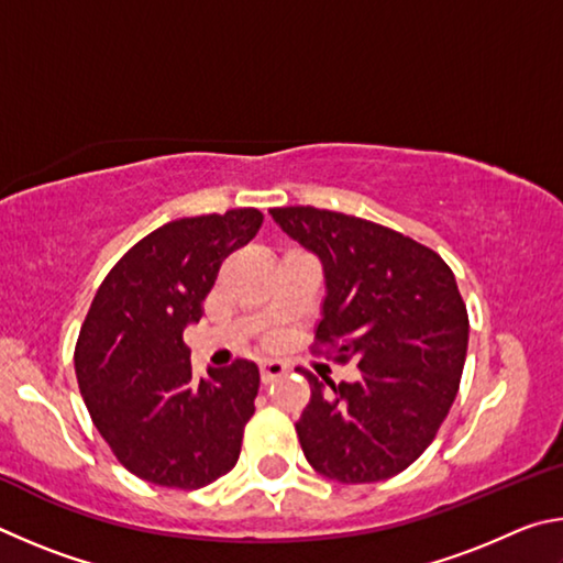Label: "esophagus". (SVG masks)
Listing matches in <instances>:
<instances>
[{
  "mask_svg": "<svg viewBox=\"0 0 563 563\" xmlns=\"http://www.w3.org/2000/svg\"><path fill=\"white\" fill-rule=\"evenodd\" d=\"M285 373H288V365H285V362H280V360H263L261 362V379H263V385H271L273 379L283 377Z\"/></svg>",
  "mask_w": 563,
  "mask_h": 563,
  "instance_id": "obj_1",
  "label": "esophagus"
}]
</instances>
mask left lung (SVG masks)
Instances as JSON below:
<instances>
[{"mask_svg":"<svg viewBox=\"0 0 563 563\" xmlns=\"http://www.w3.org/2000/svg\"><path fill=\"white\" fill-rule=\"evenodd\" d=\"M271 213L325 268L310 350L360 369L357 383L328 387L302 373V452L328 479H389L432 444L460 393L470 316L454 273L432 247L365 218L312 206Z\"/></svg>","mask_w":563,"mask_h":563,"instance_id":"1","label":"left lung"}]
</instances>
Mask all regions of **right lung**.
<instances>
[{
  "mask_svg": "<svg viewBox=\"0 0 563 563\" xmlns=\"http://www.w3.org/2000/svg\"><path fill=\"white\" fill-rule=\"evenodd\" d=\"M258 208L180 218L123 253L99 285L74 347L84 402L139 479L198 489L241 456L261 375L247 360L194 379L184 328L203 318L223 261L261 231Z\"/></svg>",
  "mask_w": 563,
  "mask_h": 563,
  "instance_id": "1",
  "label": "right lung"
}]
</instances>
